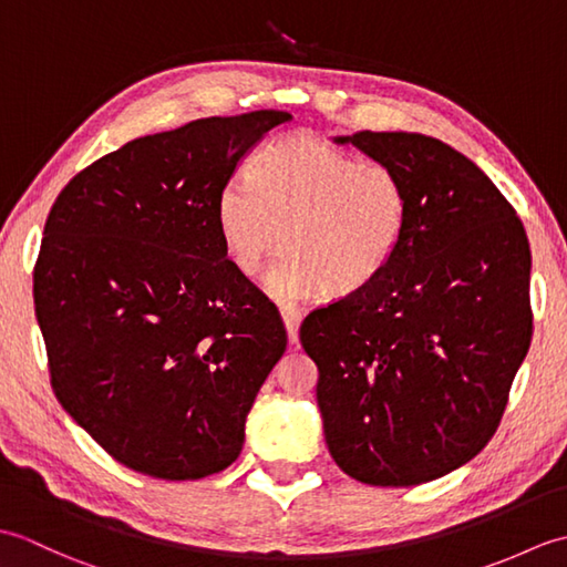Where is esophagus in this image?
<instances>
[{"label": "esophagus", "mask_w": 567, "mask_h": 567, "mask_svg": "<svg viewBox=\"0 0 567 567\" xmlns=\"http://www.w3.org/2000/svg\"><path fill=\"white\" fill-rule=\"evenodd\" d=\"M282 315V321H285V329H287V336H290V343H297L299 339V323H302V311L295 309V307H282L280 309Z\"/></svg>", "instance_id": "34e87169"}]
</instances>
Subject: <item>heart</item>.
Segmentation results:
<instances>
[{
	"label": "heart",
	"mask_w": 567,
	"mask_h": 567,
	"mask_svg": "<svg viewBox=\"0 0 567 567\" xmlns=\"http://www.w3.org/2000/svg\"><path fill=\"white\" fill-rule=\"evenodd\" d=\"M406 187L390 165L363 163L315 134L268 143L250 185L231 179L214 216L228 262L256 275L280 244L265 287L280 302L351 295L382 272L406 226Z\"/></svg>",
	"instance_id": "obj_1"
}]
</instances>
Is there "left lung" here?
Listing matches in <instances>:
<instances>
[{
	"mask_svg": "<svg viewBox=\"0 0 567 567\" xmlns=\"http://www.w3.org/2000/svg\"><path fill=\"white\" fill-rule=\"evenodd\" d=\"M333 141L400 173L409 209L375 280L299 327L319 368L323 439L358 483H431L499 426L534 331L528 238L495 183L443 141L406 131Z\"/></svg>",
	"mask_w": 567,
	"mask_h": 567,
	"instance_id": "1",
	"label": "left lung"
}]
</instances>
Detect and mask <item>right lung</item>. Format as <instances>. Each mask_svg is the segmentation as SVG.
<instances>
[{
    "label": "right lung",
    "mask_w": 567,
    "mask_h": 567,
    "mask_svg": "<svg viewBox=\"0 0 567 567\" xmlns=\"http://www.w3.org/2000/svg\"><path fill=\"white\" fill-rule=\"evenodd\" d=\"M290 114L197 118L84 167L45 219L35 319L65 412L136 473L231 465L287 348L280 311L228 262L214 204Z\"/></svg>",
    "instance_id": "1"
}]
</instances>
